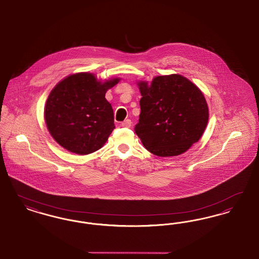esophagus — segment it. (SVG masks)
Returning <instances> with one entry per match:
<instances>
[{"label":"esophagus","mask_w":259,"mask_h":259,"mask_svg":"<svg viewBox=\"0 0 259 259\" xmlns=\"http://www.w3.org/2000/svg\"><path fill=\"white\" fill-rule=\"evenodd\" d=\"M131 124H132V122H131V120H130V119H125L123 122L121 123V125H122L123 127H126V128H129V127L131 126Z\"/></svg>","instance_id":"obj_1"}]
</instances>
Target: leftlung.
Wrapping results in <instances>:
<instances>
[{
    "instance_id": "8db88e82",
    "label": "left lung",
    "mask_w": 259,
    "mask_h": 259,
    "mask_svg": "<svg viewBox=\"0 0 259 259\" xmlns=\"http://www.w3.org/2000/svg\"><path fill=\"white\" fill-rule=\"evenodd\" d=\"M142 98L136 134L154 155L185 152L197 143L209 119L208 105L196 85L181 74L160 75L138 83Z\"/></svg>"
}]
</instances>
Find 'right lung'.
<instances>
[{
	"mask_svg": "<svg viewBox=\"0 0 259 259\" xmlns=\"http://www.w3.org/2000/svg\"><path fill=\"white\" fill-rule=\"evenodd\" d=\"M119 81H97L92 74L80 73L64 78L46 104V123L53 139L67 150L89 154L107 142L115 128L113 110L105 95Z\"/></svg>",
	"mask_w": 259,
	"mask_h": 259,
	"instance_id": "right-lung-1",
	"label": "right lung"
}]
</instances>
